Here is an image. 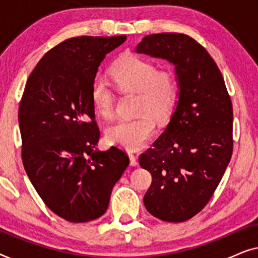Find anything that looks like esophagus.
<instances>
[{"mask_svg":"<svg viewBox=\"0 0 258 258\" xmlns=\"http://www.w3.org/2000/svg\"><path fill=\"white\" fill-rule=\"evenodd\" d=\"M129 158H130V164L134 165V167L139 164V162H137V157L133 153H129Z\"/></svg>","mask_w":258,"mask_h":258,"instance_id":"34e87169","label":"esophagus"}]
</instances>
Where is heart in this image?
Segmentation results:
<instances>
[{
    "mask_svg": "<svg viewBox=\"0 0 258 258\" xmlns=\"http://www.w3.org/2000/svg\"><path fill=\"white\" fill-rule=\"evenodd\" d=\"M111 77L123 91L139 93L136 118L121 119L107 129L109 143L125 150H139L154 136L156 125L153 117L163 122L170 116L178 98L179 87L171 69H157V66L139 55L122 56L111 67ZM90 98L95 110L105 118L115 112L116 95L102 77L91 83Z\"/></svg>",
    "mask_w": 258,
    "mask_h": 258,
    "instance_id": "heart-1",
    "label": "heart"
}]
</instances>
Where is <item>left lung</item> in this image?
I'll return each mask as SVG.
<instances>
[{"label": "left lung", "mask_w": 258, "mask_h": 258, "mask_svg": "<svg viewBox=\"0 0 258 258\" xmlns=\"http://www.w3.org/2000/svg\"><path fill=\"white\" fill-rule=\"evenodd\" d=\"M136 51L175 64L179 86L168 126L140 155L141 167L153 176L144 206L164 222L188 221L209 202L231 160L230 95L214 58L188 35H148Z\"/></svg>", "instance_id": "8db88e82"}]
</instances>
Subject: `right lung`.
Returning <instances> with one entry per match:
<instances>
[{
  "instance_id": "obj_1",
  "label": "right lung",
  "mask_w": 258,
  "mask_h": 258,
  "mask_svg": "<svg viewBox=\"0 0 258 258\" xmlns=\"http://www.w3.org/2000/svg\"><path fill=\"white\" fill-rule=\"evenodd\" d=\"M126 40L79 36L55 45L27 81L19 108L22 162L45 206L73 223L101 217L129 165L125 151H96L90 88L105 55Z\"/></svg>"
}]
</instances>
